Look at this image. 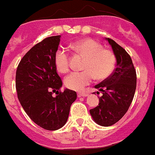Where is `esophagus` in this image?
Segmentation results:
<instances>
[{"label": "esophagus", "instance_id": "esophagus-1", "mask_svg": "<svg viewBox=\"0 0 155 155\" xmlns=\"http://www.w3.org/2000/svg\"><path fill=\"white\" fill-rule=\"evenodd\" d=\"M88 95L87 93L85 92H78V97H87Z\"/></svg>", "mask_w": 155, "mask_h": 155}]
</instances>
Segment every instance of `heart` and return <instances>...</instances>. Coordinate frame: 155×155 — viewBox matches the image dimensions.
I'll return each mask as SVG.
<instances>
[{
  "mask_svg": "<svg viewBox=\"0 0 155 155\" xmlns=\"http://www.w3.org/2000/svg\"><path fill=\"white\" fill-rule=\"evenodd\" d=\"M74 50L85 57L83 69L81 72H72L64 79L65 86L70 89L80 91L89 84L94 78L102 81L111 75L116 64L114 53L92 39H82L74 43ZM54 63L60 73H66L69 70V56L64 49H59L55 53Z\"/></svg>",
  "mask_w": 155,
  "mask_h": 155,
  "instance_id": "obj_1",
  "label": "heart"
}]
</instances>
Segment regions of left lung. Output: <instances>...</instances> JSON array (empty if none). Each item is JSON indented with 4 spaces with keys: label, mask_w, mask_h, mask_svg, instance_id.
Masks as SVG:
<instances>
[{
    "label": "left lung",
    "mask_w": 155,
    "mask_h": 155,
    "mask_svg": "<svg viewBox=\"0 0 155 155\" xmlns=\"http://www.w3.org/2000/svg\"><path fill=\"white\" fill-rule=\"evenodd\" d=\"M116 59V67L108 78L94 86L102 92L98 105L90 109L97 124L109 127L126 114L136 91L137 74L130 56L113 39L106 38ZM97 93H99L97 91Z\"/></svg>",
    "instance_id": "left-lung-1"
}]
</instances>
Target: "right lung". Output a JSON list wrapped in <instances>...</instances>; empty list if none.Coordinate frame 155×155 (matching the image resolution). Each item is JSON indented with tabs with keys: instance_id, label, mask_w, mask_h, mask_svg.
I'll list each match as a JSON object with an SVG mask.
<instances>
[{
	"instance_id": "1",
	"label": "right lung",
	"mask_w": 155,
	"mask_h": 155,
	"mask_svg": "<svg viewBox=\"0 0 155 155\" xmlns=\"http://www.w3.org/2000/svg\"><path fill=\"white\" fill-rule=\"evenodd\" d=\"M60 41L61 35H55L37 43L22 57L16 71L19 102L29 118L47 130H57L65 125L71 104L77 98L73 90L59 91L63 84L54 57Z\"/></svg>"
}]
</instances>
